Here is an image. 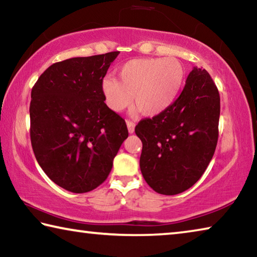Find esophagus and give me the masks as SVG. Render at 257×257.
Wrapping results in <instances>:
<instances>
[{"label":"esophagus","instance_id":"esophagus-1","mask_svg":"<svg viewBox=\"0 0 257 257\" xmlns=\"http://www.w3.org/2000/svg\"><path fill=\"white\" fill-rule=\"evenodd\" d=\"M127 127L129 134H133L135 132V122H133V121L127 120Z\"/></svg>","mask_w":257,"mask_h":257}]
</instances>
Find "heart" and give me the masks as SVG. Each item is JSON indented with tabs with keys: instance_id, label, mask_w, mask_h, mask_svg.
Returning a JSON list of instances; mask_svg holds the SVG:
<instances>
[{
	"instance_id": "obj_1",
	"label": "heart",
	"mask_w": 257,
	"mask_h": 257,
	"mask_svg": "<svg viewBox=\"0 0 257 257\" xmlns=\"http://www.w3.org/2000/svg\"><path fill=\"white\" fill-rule=\"evenodd\" d=\"M119 78H103L101 89L106 105L119 112L134 97L138 110L147 116L167 111L179 96L185 68L175 58L134 59L120 67Z\"/></svg>"
}]
</instances>
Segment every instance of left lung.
<instances>
[{"label":"left lung","instance_id":"1","mask_svg":"<svg viewBox=\"0 0 257 257\" xmlns=\"http://www.w3.org/2000/svg\"><path fill=\"white\" fill-rule=\"evenodd\" d=\"M219 118V90L205 69L194 67L176 102L135 128L143 143L141 171L152 189L177 195L196 184L215 152Z\"/></svg>","mask_w":257,"mask_h":257}]
</instances>
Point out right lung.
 I'll return each instance as SVG.
<instances>
[{"label": "right lung", "mask_w": 257, "mask_h": 257, "mask_svg": "<svg viewBox=\"0 0 257 257\" xmlns=\"http://www.w3.org/2000/svg\"><path fill=\"white\" fill-rule=\"evenodd\" d=\"M120 52L71 58L38 78L30 101V141L47 177L71 193L96 188L128 137L124 120L104 103L103 78Z\"/></svg>", "instance_id": "1"}]
</instances>
